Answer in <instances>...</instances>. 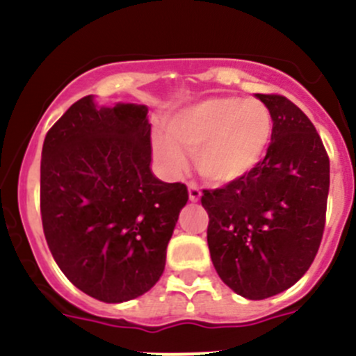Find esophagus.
Instances as JSON below:
<instances>
[{
  "instance_id": "obj_1",
  "label": "esophagus",
  "mask_w": 356,
  "mask_h": 356,
  "mask_svg": "<svg viewBox=\"0 0 356 356\" xmlns=\"http://www.w3.org/2000/svg\"><path fill=\"white\" fill-rule=\"evenodd\" d=\"M188 191H189V200H191L193 203L200 202V198H202V191H200V188L195 184V182H189Z\"/></svg>"
}]
</instances>
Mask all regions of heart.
<instances>
[{
    "mask_svg": "<svg viewBox=\"0 0 356 356\" xmlns=\"http://www.w3.org/2000/svg\"><path fill=\"white\" fill-rule=\"evenodd\" d=\"M271 134L273 118L261 102L210 97L181 109L170 120V134H154L153 147L168 170H184L186 150L195 154L203 179L226 184L261 163Z\"/></svg>",
    "mask_w": 356,
    "mask_h": 356,
    "instance_id": "b5f03b06",
    "label": "heart"
}]
</instances>
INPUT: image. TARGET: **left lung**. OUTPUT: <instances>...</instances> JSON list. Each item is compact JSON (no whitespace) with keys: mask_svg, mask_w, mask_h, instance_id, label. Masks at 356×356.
I'll return each instance as SVG.
<instances>
[{"mask_svg":"<svg viewBox=\"0 0 356 356\" xmlns=\"http://www.w3.org/2000/svg\"><path fill=\"white\" fill-rule=\"evenodd\" d=\"M255 97L273 118L264 160L202 196L213 268L231 291L252 301L287 291L309 270L330 184L329 156L308 116L282 95Z\"/></svg>","mask_w":356,"mask_h":356,"instance_id":"8db88e82","label":"left lung"}]
</instances>
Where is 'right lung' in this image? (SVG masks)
Listing matches in <instances>:
<instances>
[{"mask_svg": "<svg viewBox=\"0 0 356 356\" xmlns=\"http://www.w3.org/2000/svg\"><path fill=\"white\" fill-rule=\"evenodd\" d=\"M188 188L151 172L143 104L86 95L48 130L41 151V220L72 285L102 302L146 294L165 270Z\"/></svg>", "mask_w": 356, "mask_h": 356, "instance_id": "right-lung-1", "label": "right lung"}]
</instances>
